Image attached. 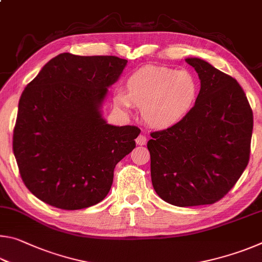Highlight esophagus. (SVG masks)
I'll return each mask as SVG.
<instances>
[{
  "instance_id": "1",
  "label": "esophagus",
  "mask_w": 262,
  "mask_h": 262,
  "mask_svg": "<svg viewBox=\"0 0 262 262\" xmlns=\"http://www.w3.org/2000/svg\"><path fill=\"white\" fill-rule=\"evenodd\" d=\"M145 143H147V137H145L144 135L137 136V139H136L137 145H145Z\"/></svg>"
}]
</instances>
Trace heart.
I'll use <instances>...</instances> for the list:
<instances>
[{
  "mask_svg": "<svg viewBox=\"0 0 262 262\" xmlns=\"http://www.w3.org/2000/svg\"><path fill=\"white\" fill-rule=\"evenodd\" d=\"M199 83L192 73L148 66L127 81V92L114 94V103L125 112L143 106L142 115L149 126L166 129L188 114L196 100Z\"/></svg>",
  "mask_w": 262,
  "mask_h": 262,
  "instance_id": "1",
  "label": "heart"
}]
</instances>
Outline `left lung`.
<instances>
[{
  "label": "left lung",
  "mask_w": 262,
  "mask_h": 262,
  "mask_svg": "<svg viewBox=\"0 0 262 262\" xmlns=\"http://www.w3.org/2000/svg\"><path fill=\"white\" fill-rule=\"evenodd\" d=\"M185 61L198 73L200 92L183 120L151 133V181L158 196L170 205H211L247 166L253 113L236 79L199 57Z\"/></svg>",
  "instance_id": "8db88e82"
}]
</instances>
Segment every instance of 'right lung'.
<instances>
[{
	"label": "right lung",
	"instance_id": "right-lung-1",
	"mask_svg": "<svg viewBox=\"0 0 262 262\" xmlns=\"http://www.w3.org/2000/svg\"><path fill=\"white\" fill-rule=\"evenodd\" d=\"M127 62L62 53L26 85L12 147L21 179L39 200L77 210L108 194L115 165L140 134L134 126L110 125L101 112Z\"/></svg>",
	"mask_w": 262,
	"mask_h": 262
}]
</instances>
